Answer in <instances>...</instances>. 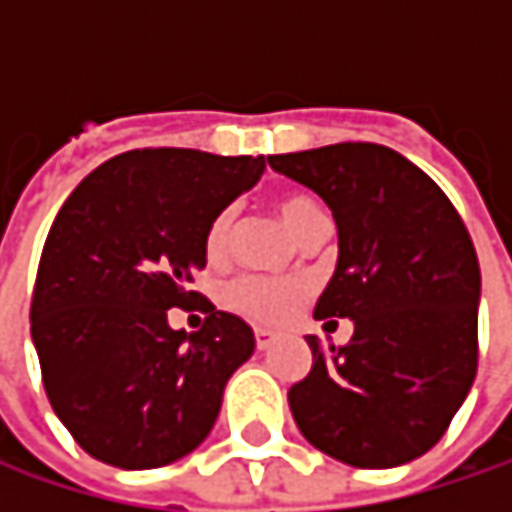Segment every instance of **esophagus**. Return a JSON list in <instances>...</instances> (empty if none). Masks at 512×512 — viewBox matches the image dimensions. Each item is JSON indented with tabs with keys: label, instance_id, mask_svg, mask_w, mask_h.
Listing matches in <instances>:
<instances>
[{
	"label": "esophagus",
	"instance_id": "esophagus-1",
	"mask_svg": "<svg viewBox=\"0 0 512 512\" xmlns=\"http://www.w3.org/2000/svg\"><path fill=\"white\" fill-rule=\"evenodd\" d=\"M272 338H275V332H269V329H255L257 350H266V347L272 344Z\"/></svg>",
	"mask_w": 512,
	"mask_h": 512
}]
</instances>
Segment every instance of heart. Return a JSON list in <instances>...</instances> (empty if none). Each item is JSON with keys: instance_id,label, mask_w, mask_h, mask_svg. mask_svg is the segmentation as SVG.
<instances>
[{"instance_id": "heart-1", "label": "heart", "mask_w": 512, "mask_h": 512, "mask_svg": "<svg viewBox=\"0 0 512 512\" xmlns=\"http://www.w3.org/2000/svg\"><path fill=\"white\" fill-rule=\"evenodd\" d=\"M275 210L284 219V225L302 237L314 222H320L326 216L323 204L305 192H284L275 198ZM234 210H219L204 234V252L213 263H222L231 243H234ZM308 287L296 278H266V275H240L225 287V305L243 317H249L252 323H281L287 320L299 302L305 299Z\"/></svg>"}]
</instances>
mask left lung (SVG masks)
Returning <instances> with one entry per match:
<instances>
[{
  "label": "left lung",
  "instance_id": "left-lung-1",
  "mask_svg": "<svg viewBox=\"0 0 512 512\" xmlns=\"http://www.w3.org/2000/svg\"><path fill=\"white\" fill-rule=\"evenodd\" d=\"M266 159L329 204L338 266L314 317L353 320L344 347L323 350L308 335L311 373L287 391L296 427L356 468L427 454L477 373L480 263L457 207L385 145L341 142Z\"/></svg>",
  "mask_w": 512,
  "mask_h": 512
}]
</instances>
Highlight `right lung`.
<instances>
[{
    "label": "right lung",
    "instance_id": "1",
    "mask_svg": "<svg viewBox=\"0 0 512 512\" xmlns=\"http://www.w3.org/2000/svg\"><path fill=\"white\" fill-rule=\"evenodd\" d=\"M263 156L145 148L112 156L52 222L35 293L32 341L58 421L94 460L159 468L213 430L231 373L255 332L210 305L192 335L168 308L207 266L210 219L252 189Z\"/></svg>",
    "mask_w": 512,
    "mask_h": 512
}]
</instances>
